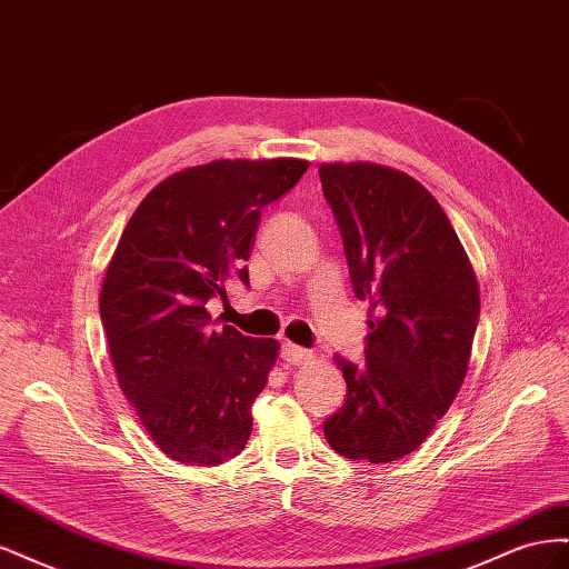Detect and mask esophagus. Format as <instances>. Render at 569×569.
Segmentation results:
<instances>
[{"mask_svg": "<svg viewBox=\"0 0 569 569\" xmlns=\"http://www.w3.org/2000/svg\"><path fill=\"white\" fill-rule=\"evenodd\" d=\"M282 358L287 360L289 366H306V363H311V360H313V353L303 349V347H297V343L284 341L282 343Z\"/></svg>", "mask_w": 569, "mask_h": 569, "instance_id": "1", "label": "esophagus"}]
</instances>
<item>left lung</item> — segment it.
Listing matches in <instances>:
<instances>
[{"label": "left lung", "mask_w": 569, "mask_h": 569, "mask_svg": "<svg viewBox=\"0 0 569 569\" xmlns=\"http://www.w3.org/2000/svg\"><path fill=\"white\" fill-rule=\"evenodd\" d=\"M356 297L370 301L366 363L335 356L347 401L325 420L332 449L360 462L412 453L453 403L470 363L479 287L439 201L375 163H322Z\"/></svg>", "instance_id": "left-lung-1"}]
</instances>
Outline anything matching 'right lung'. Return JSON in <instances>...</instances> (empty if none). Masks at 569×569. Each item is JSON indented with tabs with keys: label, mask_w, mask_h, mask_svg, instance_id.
I'll return each instance as SVG.
<instances>
[{
	"label": "right lung",
	"mask_w": 569,
	"mask_h": 569,
	"mask_svg": "<svg viewBox=\"0 0 569 569\" xmlns=\"http://www.w3.org/2000/svg\"><path fill=\"white\" fill-rule=\"evenodd\" d=\"M308 161H213L166 178L137 206L104 274L99 313L120 391L159 449L211 468L244 451L274 339L213 327L209 301L249 284L261 211Z\"/></svg>",
	"instance_id": "1"
}]
</instances>
